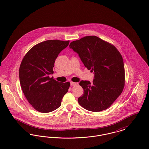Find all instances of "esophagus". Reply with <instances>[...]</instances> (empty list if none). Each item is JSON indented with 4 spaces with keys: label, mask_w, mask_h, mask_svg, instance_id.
I'll return each instance as SVG.
<instances>
[{
    "label": "esophagus",
    "mask_w": 149,
    "mask_h": 149,
    "mask_svg": "<svg viewBox=\"0 0 149 149\" xmlns=\"http://www.w3.org/2000/svg\"><path fill=\"white\" fill-rule=\"evenodd\" d=\"M78 84V83H74V82H72V81L70 82V85L71 86H75V85H77Z\"/></svg>",
    "instance_id": "esophagus-1"
}]
</instances>
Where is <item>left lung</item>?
<instances>
[{
	"instance_id": "left-lung-1",
	"label": "left lung",
	"mask_w": 149,
	"mask_h": 149,
	"mask_svg": "<svg viewBox=\"0 0 149 149\" xmlns=\"http://www.w3.org/2000/svg\"><path fill=\"white\" fill-rule=\"evenodd\" d=\"M69 47L94 74L92 83L86 80L79 83L84 93L78 98L79 104L92 112L106 109L120 95L125 86V68L120 52L113 45L95 36L72 41Z\"/></svg>"
}]
</instances>
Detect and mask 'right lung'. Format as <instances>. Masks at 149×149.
<instances>
[{"instance_id":"right-lung-1","label":"right lung","mask_w":149,"mask_h":149,"mask_svg":"<svg viewBox=\"0 0 149 149\" xmlns=\"http://www.w3.org/2000/svg\"><path fill=\"white\" fill-rule=\"evenodd\" d=\"M69 41L47 40L39 43L24 56L19 70L22 90L31 105L41 113L56 109L68 92L70 83H60L50 74L58 55L69 45Z\"/></svg>"}]
</instances>
